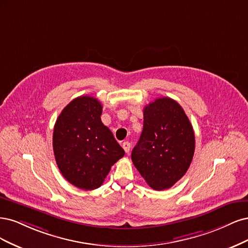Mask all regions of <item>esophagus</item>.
Listing matches in <instances>:
<instances>
[{
  "label": "esophagus",
  "instance_id": "obj_1",
  "mask_svg": "<svg viewBox=\"0 0 248 248\" xmlns=\"http://www.w3.org/2000/svg\"><path fill=\"white\" fill-rule=\"evenodd\" d=\"M123 148L124 149V151L126 154L130 153V149H131V143L130 142H124L123 143Z\"/></svg>",
  "mask_w": 248,
  "mask_h": 248
}]
</instances>
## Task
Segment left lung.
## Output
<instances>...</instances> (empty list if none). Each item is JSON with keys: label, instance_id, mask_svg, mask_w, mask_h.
Here are the masks:
<instances>
[{"label": "left lung", "instance_id": "1", "mask_svg": "<svg viewBox=\"0 0 248 248\" xmlns=\"http://www.w3.org/2000/svg\"><path fill=\"white\" fill-rule=\"evenodd\" d=\"M143 116V131L132 151L133 164L151 188H170L193 159V126L179 104L167 97L149 103Z\"/></svg>", "mask_w": 248, "mask_h": 248}]
</instances>
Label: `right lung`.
<instances>
[{"label": "right lung", "instance_id": "obj_1", "mask_svg": "<svg viewBox=\"0 0 248 248\" xmlns=\"http://www.w3.org/2000/svg\"><path fill=\"white\" fill-rule=\"evenodd\" d=\"M101 114L100 101L82 95L62 109L53 129V153L62 175L85 190L100 187L111 167L124 155Z\"/></svg>", "mask_w": 248, "mask_h": 248}]
</instances>
